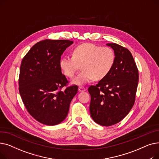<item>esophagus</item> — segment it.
I'll use <instances>...</instances> for the list:
<instances>
[{
    "instance_id": "esophagus-1",
    "label": "esophagus",
    "mask_w": 159,
    "mask_h": 159,
    "mask_svg": "<svg viewBox=\"0 0 159 159\" xmlns=\"http://www.w3.org/2000/svg\"><path fill=\"white\" fill-rule=\"evenodd\" d=\"M79 91H84L86 90V88H83V87H79V89H78Z\"/></svg>"
}]
</instances>
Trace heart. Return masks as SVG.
<instances>
[{
    "label": "heart",
    "instance_id": "obj_1",
    "mask_svg": "<svg viewBox=\"0 0 159 159\" xmlns=\"http://www.w3.org/2000/svg\"><path fill=\"white\" fill-rule=\"evenodd\" d=\"M115 61V54L111 48L83 43L74 48L71 57H62L59 66L65 76L72 78L81 65L82 70L71 82L83 85L93 79H104L111 70Z\"/></svg>",
    "mask_w": 159,
    "mask_h": 159
}]
</instances>
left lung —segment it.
Masks as SVG:
<instances>
[{"label": "left lung", "mask_w": 159, "mask_h": 159, "mask_svg": "<svg viewBox=\"0 0 159 159\" xmlns=\"http://www.w3.org/2000/svg\"><path fill=\"white\" fill-rule=\"evenodd\" d=\"M115 54L110 72L96 86H91L89 111L98 124L110 126L119 122L135 103L139 71L129 50L115 43H108Z\"/></svg>", "instance_id": "1"}]
</instances>
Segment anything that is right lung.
<instances>
[{"label":"right lung","mask_w":159,"mask_h":159,"mask_svg":"<svg viewBox=\"0 0 159 159\" xmlns=\"http://www.w3.org/2000/svg\"><path fill=\"white\" fill-rule=\"evenodd\" d=\"M73 43L68 40L46 39L39 42L21 62L19 93L29 113L39 122L54 126L68 115L77 86L62 88L68 82L59 66L61 55Z\"/></svg>","instance_id":"1"}]
</instances>
